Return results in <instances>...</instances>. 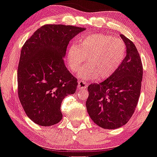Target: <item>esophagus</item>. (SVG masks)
Instances as JSON below:
<instances>
[{"mask_svg": "<svg viewBox=\"0 0 157 157\" xmlns=\"http://www.w3.org/2000/svg\"><path fill=\"white\" fill-rule=\"evenodd\" d=\"M87 87V84L83 81H78V88L79 90L85 89Z\"/></svg>", "mask_w": 157, "mask_h": 157, "instance_id": "1", "label": "esophagus"}]
</instances>
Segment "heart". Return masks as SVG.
Returning <instances> with one entry per match:
<instances>
[{"label": "heart", "mask_w": 157, "mask_h": 157, "mask_svg": "<svg viewBox=\"0 0 157 157\" xmlns=\"http://www.w3.org/2000/svg\"><path fill=\"white\" fill-rule=\"evenodd\" d=\"M126 45L112 35L94 33L81 37L69 46L66 63L72 72H78L87 58L79 77L82 79H107L114 73L126 56Z\"/></svg>", "instance_id": "b5f03b06"}]
</instances>
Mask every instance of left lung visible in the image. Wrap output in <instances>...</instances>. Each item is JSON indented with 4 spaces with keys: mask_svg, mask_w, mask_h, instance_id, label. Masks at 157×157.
<instances>
[{
    "mask_svg": "<svg viewBox=\"0 0 157 157\" xmlns=\"http://www.w3.org/2000/svg\"><path fill=\"white\" fill-rule=\"evenodd\" d=\"M126 56L111 77L87 87L86 108L90 118L104 129L125 125L135 112L141 92L143 67L136 45L124 35Z\"/></svg>",
    "mask_w": 157,
    "mask_h": 157,
    "instance_id": "8db88e82",
    "label": "left lung"
}]
</instances>
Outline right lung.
<instances>
[{
	"mask_svg": "<svg viewBox=\"0 0 157 157\" xmlns=\"http://www.w3.org/2000/svg\"><path fill=\"white\" fill-rule=\"evenodd\" d=\"M85 30L45 25L23 45L18 67V95L27 116L35 124L48 126L61 121L62 101L73 94L78 85L63 58L70 40Z\"/></svg>",
	"mask_w": 157,
	"mask_h": 157,
	"instance_id": "1",
	"label": "right lung"
}]
</instances>
